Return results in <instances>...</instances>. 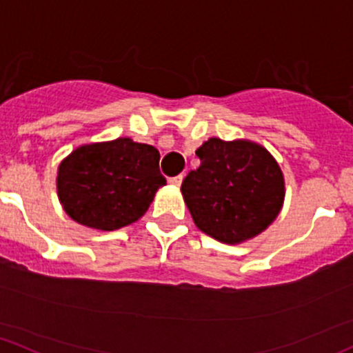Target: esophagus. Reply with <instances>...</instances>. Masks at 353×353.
<instances>
[{
  "mask_svg": "<svg viewBox=\"0 0 353 353\" xmlns=\"http://www.w3.org/2000/svg\"><path fill=\"white\" fill-rule=\"evenodd\" d=\"M183 179H184V177H183V174H179V176H174V177H170V179H169V183L172 184V186H177V188H179L181 184H183Z\"/></svg>",
  "mask_w": 353,
  "mask_h": 353,
  "instance_id": "esophagus-1",
  "label": "esophagus"
}]
</instances>
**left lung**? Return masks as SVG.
<instances>
[{
  "instance_id": "1",
  "label": "left lung",
  "mask_w": 353,
  "mask_h": 353,
  "mask_svg": "<svg viewBox=\"0 0 353 353\" xmlns=\"http://www.w3.org/2000/svg\"><path fill=\"white\" fill-rule=\"evenodd\" d=\"M201 164L181 192L194 225L218 242H247L283 210L284 176L265 147L250 140L208 139L196 150Z\"/></svg>"
}]
</instances>
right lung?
I'll list each match as a JSON object with an SVG mask.
<instances>
[{"label":"right lung","instance_id":"add662e5","mask_svg":"<svg viewBox=\"0 0 353 353\" xmlns=\"http://www.w3.org/2000/svg\"><path fill=\"white\" fill-rule=\"evenodd\" d=\"M155 147L120 137L74 148L59 164L57 196L76 223L113 232L135 223L165 186Z\"/></svg>","mask_w":353,"mask_h":353}]
</instances>
